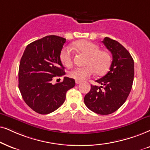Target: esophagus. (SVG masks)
Here are the masks:
<instances>
[{
	"label": "esophagus",
	"mask_w": 150,
	"mask_h": 150,
	"mask_svg": "<svg viewBox=\"0 0 150 150\" xmlns=\"http://www.w3.org/2000/svg\"><path fill=\"white\" fill-rule=\"evenodd\" d=\"M80 82H81V81H79V80H75V83H76V84H79Z\"/></svg>",
	"instance_id": "34e87169"
}]
</instances>
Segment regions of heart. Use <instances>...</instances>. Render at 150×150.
Returning <instances> with one entry per match:
<instances>
[{"label": "heart", "instance_id": "b5f03b06", "mask_svg": "<svg viewBox=\"0 0 150 150\" xmlns=\"http://www.w3.org/2000/svg\"><path fill=\"white\" fill-rule=\"evenodd\" d=\"M77 52L86 55L85 66L77 67L69 71V76L76 80H82L94 73L98 75L105 74L111 64V56L106 50H100L99 45L88 40H79L72 45ZM60 60L66 67L73 64V54L70 49L65 48L60 52Z\"/></svg>", "mask_w": 150, "mask_h": 150}]
</instances>
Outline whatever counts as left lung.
<instances>
[{"instance_id":"left-lung-1","label":"left lung","mask_w":150,"mask_h":150,"mask_svg":"<svg viewBox=\"0 0 150 150\" xmlns=\"http://www.w3.org/2000/svg\"><path fill=\"white\" fill-rule=\"evenodd\" d=\"M102 43L112 54L109 71L91 86L84 97L85 105L100 115L111 114L122 106L129 95L134 76V59L120 43L105 37Z\"/></svg>"}]
</instances>
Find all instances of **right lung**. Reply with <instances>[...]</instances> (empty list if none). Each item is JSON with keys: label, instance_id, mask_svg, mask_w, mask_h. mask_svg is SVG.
Instances as JSON below:
<instances>
[{"label": "right lung", "instance_id": "obj_1", "mask_svg": "<svg viewBox=\"0 0 150 150\" xmlns=\"http://www.w3.org/2000/svg\"><path fill=\"white\" fill-rule=\"evenodd\" d=\"M66 39L50 35L25 48L18 69V88L23 99L35 112L48 114L63 105L66 93L75 85V79L64 77L52 84L54 77L65 75L60 52Z\"/></svg>", "mask_w": 150, "mask_h": 150}]
</instances>
